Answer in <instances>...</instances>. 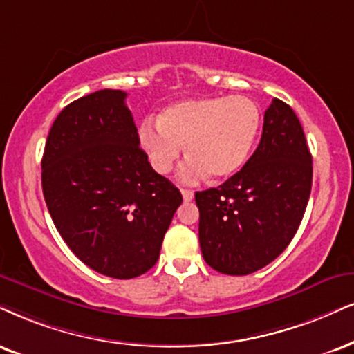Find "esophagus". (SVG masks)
Here are the masks:
<instances>
[{"label":"esophagus","mask_w":354,"mask_h":354,"mask_svg":"<svg viewBox=\"0 0 354 354\" xmlns=\"http://www.w3.org/2000/svg\"><path fill=\"white\" fill-rule=\"evenodd\" d=\"M180 194L182 197H184V202H190V200L194 198V192L189 189H180Z\"/></svg>","instance_id":"1"}]
</instances>
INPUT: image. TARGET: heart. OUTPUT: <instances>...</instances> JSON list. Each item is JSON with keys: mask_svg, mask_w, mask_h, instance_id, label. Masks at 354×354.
I'll use <instances>...</instances> for the list:
<instances>
[{"mask_svg": "<svg viewBox=\"0 0 354 354\" xmlns=\"http://www.w3.org/2000/svg\"><path fill=\"white\" fill-rule=\"evenodd\" d=\"M261 126L259 108L244 97H208L182 100L157 116V124L141 126L142 149L157 174H169L180 159L184 180L208 174L226 178L236 174L250 157Z\"/></svg>", "mask_w": 354, "mask_h": 354, "instance_id": "obj_1", "label": "heart"}]
</instances>
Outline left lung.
Returning a JSON list of instances; mask_svg holds the SVG:
<instances>
[{"label":"left lung","mask_w":354,"mask_h":354,"mask_svg":"<svg viewBox=\"0 0 354 354\" xmlns=\"http://www.w3.org/2000/svg\"><path fill=\"white\" fill-rule=\"evenodd\" d=\"M312 154L297 115L274 98L259 146L239 172L195 194L203 259L246 276L272 263L297 233L312 190Z\"/></svg>","instance_id":"obj_1"}]
</instances>
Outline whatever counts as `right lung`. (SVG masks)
<instances>
[{"label": "right lung", "instance_id": "add662e5", "mask_svg": "<svg viewBox=\"0 0 354 354\" xmlns=\"http://www.w3.org/2000/svg\"><path fill=\"white\" fill-rule=\"evenodd\" d=\"M121 90L60 111L42 156V192L57 231L82 263L133 279L159 259L182 195L151 167Z\"/></svg>", "mask_w": 354, "mask_h": 354}]
</instances>
